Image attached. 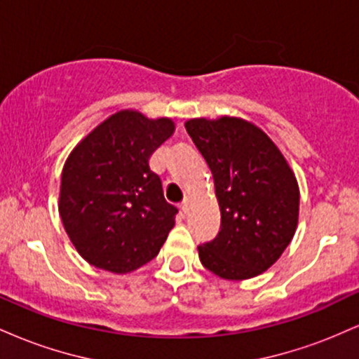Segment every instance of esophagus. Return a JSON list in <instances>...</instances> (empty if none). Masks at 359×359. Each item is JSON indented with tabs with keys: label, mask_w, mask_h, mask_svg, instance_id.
Wrapping results in <instances>:
<instances>
[{
	"label": "esophagus",
	"mask_w": 359,
	"mask_h": 359,
	"mask_svg": "<svg viewBox=\"0 0 359 359\" xmlns=\"http://www.w3.org/2000/svg\"><path fill=\"white\" fill-rule=\"evenodd\" d=\"M180 212L182 214H187V211H189V204H187V201H184V203H180Z\"/></svg>",
	"instance_id": "1"
}]
</instances>
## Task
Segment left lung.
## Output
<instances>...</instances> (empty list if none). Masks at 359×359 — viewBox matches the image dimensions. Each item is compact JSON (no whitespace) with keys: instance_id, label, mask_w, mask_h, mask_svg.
I'll return each mask as SVG.
<instances>
[{"instance_id":"8db88e82","label":"left lung","mask_w":359,"mask_h":359,"mask_svg":"<svg viewBox=\"0 0 359 359\" xmlns=\"http://www.w3.org/2000/svg\"><path fill=\"white\" fill-rule=\"evenodd\" d=\"M211 168L221 209L212 241L197 246L201 263L217 277L245 280L270 269L294 238L299 185L273 142L238 118L185 123Z\"/></svg>"}]
</instances>
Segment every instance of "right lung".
Here are the masks:
<instances>
[{
  "label": "right lung",
  "mask_w": 359,
  "mask_h": 359,
  "mask_svg": "<svg viewBox=\"0 0 359 359\" xmlns=\"http://www.w3.org/2000/svg\"><path fill=\"white\" fill-rule=\"evenodd\" d=\"M172 133L170 119L119 111L74 148L62 170L59 211L90 265L126 273L158 255L179 209L163 197L150 156Z\"/></svg>",
  "instance_id": "add662e5"
}]
</instances>
